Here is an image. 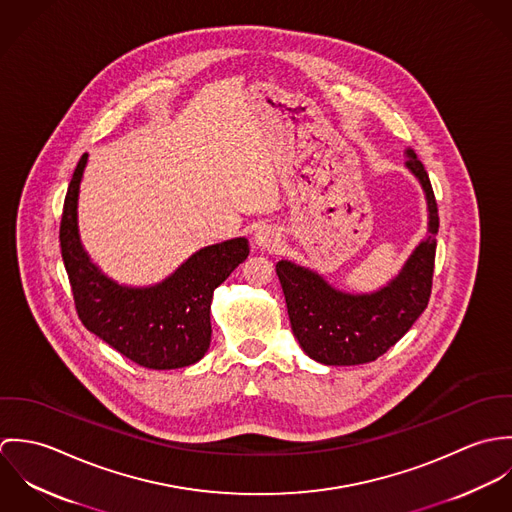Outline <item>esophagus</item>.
<instances>
[{
    "mask_svg": "<svg viewBox=\"0 0 512 512\" xmlns=\"http://www.w3.org/2000/svg\"><path fill=\"white\" fill-rule=\"evenodd\" d=\"M278 232L270 226V224H262V226H258V230H256V234H254V242L258 244V246H262V248H274L276 244H278Z\"/></svg>",
    "mask_w": 512,
    "mask_h": 512,
    "instance_id": "esophagus-1",
    "label": "esophagus"
}]
</instances>
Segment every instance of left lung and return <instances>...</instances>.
<instances>
[{"mask_svg": "<svg viewBox=\"0 0 512 512\" xmlns=\"http://www.w3.org/2000/svg\"><path fill=\"white\" fill-rule=\"evenodd\" d=\"M408 155L406 165L428 197L430 236L414 250L392 284L370 295H351L333 290L321 276L292 262L276 264L293 335L317 363L349 366L376 361L408 333L428 307L438 246V203L424 163L414 151Z\"/></svg>", "mask_w": 512, "mask_h": 512, "instance_id": "8db88e82", "label": "left lung"}]
</instances>
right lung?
Listing matches in <instances>:
<instances>
[{
  "label": "right lung",
  "mask_w": 512,
  "mask_h": 512,
  "mask_svg": "<svg viewBox=\"0 0 512 512\" xmlns=\"http://www.w3.org/2000/svg\"><path fill=\"white\" fill-rule=\"evenodd\" d=\"M84 165L86 153L74 169L59 230L78 319L136 365L169 370L197 363L211 345L213 292L246 260L248 240L232 238L199 250L157 286H118L98 272L78 240L76 199Z\"/></svg>",
  "instance_id": "obj_1"
}]
</instances>
